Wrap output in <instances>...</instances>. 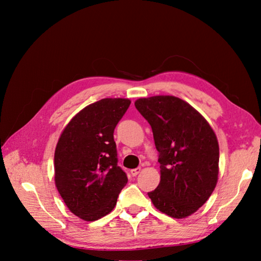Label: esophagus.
Here are the masks:
<instances>
[{
    "label": "esophagus",
    "instance_id": "1",
    "mask_svg": "<svg viewBox=\"0 0 261 261\" xmlns=\"http://www.w3.org/2000/svg\"><path fill=\"white\" fill-rule=\"evenodd\" d=\"M140 171H141V168H140V167L135 168V169L131 170V175H132V176H137V175H138V174L140 173Z\"/></svg>",
    "mask_w": 261,
    "mask_h": 261
}]
</instances>
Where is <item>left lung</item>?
I'll return each instance as SVG.
<instances>
[{"label":"left lung","mask_w":261,"mask_h":261,"mask_svg":"<svg viewBox=\"0 0 261 261\" xmlns=\"http://www.w3.org/2000/svg\"><path fill=\"white\" fill-rule=\"evenodd\" d=\"M135 106L152 127L161 180L148 192L153 205L171 218L191 215L214 191L219 144L201 115L171 95L137 100Z\"/></svg>","instance_id":"obj_1"}]
</instances>
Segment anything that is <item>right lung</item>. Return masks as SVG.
I'll return each instance as SVG.
<instances>
[{"mask_svg":"<svg viewBox=\"0 0 261 261\" xmlns=\"http://www.w3.org/2000/svg\"><path fill=\"white\" fill-rule=\"evenodd\" d=\"M130 103L118 98L87 106L69 122L56 145V188L68 208L85 221L110 213L127 183L117 165L114 130Z\"/></svg>","mask_w":261,"mask_h":261,"instance_id":"obj_1","label":"right lung"}]
</instances>
